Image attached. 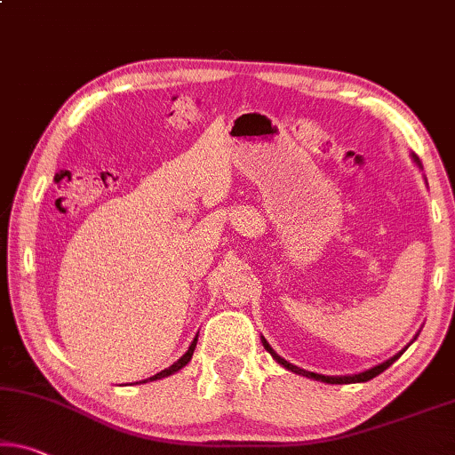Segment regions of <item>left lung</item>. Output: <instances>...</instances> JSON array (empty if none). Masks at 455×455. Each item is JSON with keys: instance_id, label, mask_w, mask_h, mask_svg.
Here are the masks:
<instances>
[{"instance_id": "1", "label": "left lung", "mask_w": 455, "mask_h": 455, "mask_svg": "<svg viewBox=\"0 0 455 455\" xmlns=\"http://www.w3.org/2000/svg\"><path fill=\"white\" fill-rule=\"evenodd\" d=\"M413 160L417 162V165H421L419 164V157H415L413 156ZM415 340V338H413ZM261 342H263V346H265V350L269 352V355L277 360L279 364H283V369H287V371H291V372H295V374H301V377H307V379H314V380H320V383H328V385H352V383H366V380H371V379H374L377 377V374H380L383 371H387L388 366H391L396 358H399L403 352H405L407 348H409V344L405 346V348H403L401 352H396L395 356H391L388 360H385V363H380V364H377V366H372V369H369V371H364V372H358V374H348V377H326V374H318V372H309V371H304V369H299V366H295V364H291V363H287L285 358H281L275 350L271 348L269 346V342L265 340V338L261 336Z\"/></svg>"}]
</instances>
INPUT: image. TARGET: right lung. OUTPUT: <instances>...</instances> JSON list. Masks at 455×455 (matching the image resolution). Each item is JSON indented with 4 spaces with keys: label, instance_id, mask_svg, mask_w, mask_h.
I'll list each match as a JSON object with an SVG mask.
<instances>
[{
    "label": "right lung",
    "instance_id": "1",
    "mask_svg": "<svg viewBox=\"0 0 455 455\" xmlns=\"http://www.w3.org/2000/svg\"><path fill=\"white\" fill-rule=\"evenodd\" d=\"M196 342H198V336H196V338H194V340H192V344H190V348H188V352H186V355H184L182 358H178L174 364H172V366H168V369H164L162 372H157V374H154V377H149V379H146V380H141V383H148V380H157V379L170 377V374H174V372H178L180 369H184V366L190 363V358H192V355H194V348H196Z\"/></svg>",
    "mask_w": 455,
    "mask_h": 455
}]
</instances>
